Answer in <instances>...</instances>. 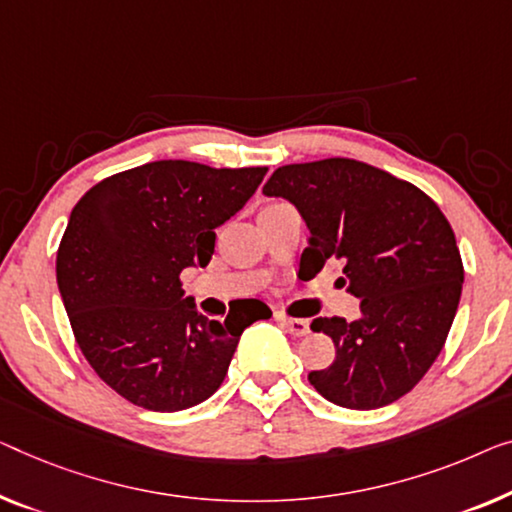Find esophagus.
Returning a JSON list of instances; mask_svg holds the SVG:
<instances>
[{"instance_id": "esophagus-1", "label": "esophagus", "mask_w": 512, "mask_h": 512, "mask_svg": "<svg viewBox=\"0 0 512 512\" xmlns=\"http://www.w3.org/2000/svg\"><path fill=\"white\" fill-rule=\"evenodd\" d=\"M276 319L282 326H285L289 333L294 335V338H303V335L310 331L308 319H294V317H285V315H276Z\"/></svg>"}]
</instances>
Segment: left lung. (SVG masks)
<instances>
[{
    "label": "left lung",
    "mask_w": 512,
    "mask_h": 512,
    "mask_svg": "<svg viewBox=\"0 0 512 512\" xmlns=\"http://www.w3.org/2000/svg\"><path fill=\"white\" fill-rule=\"evenodd\" d=\"M264 195L285 197L310 230L301 266L340 262V285L361 301L354 322L317 317L335 361L308 379L326 400L377 409L425 377L460 303L464 266L453 227L414 183L352 158L282 165Z\"/></svg>",
    "instance_id": "obj_1"
}]
</instances>
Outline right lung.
Returning <instances> with one entry per match:
<instances>
[{
	"mask_svg": "<svg viewBox=\"0 0 512 512\" xmlns=\"http://www.w3.org/2000/svg\"><path fill=\"white\" fill-rule=\"evenodd\" d=\"M269 167L156 160L89 188L57 250V285L96 375L149 411H181L218 391L262 301L225 322L183 299L181 271L207 266L216 227L243 209Z\"/></svg>",
	"mask_w": 512,
	"mask_h": 512,
	"instance_id": "obj_1",
	"label": "right lung"
}]
</instances>
